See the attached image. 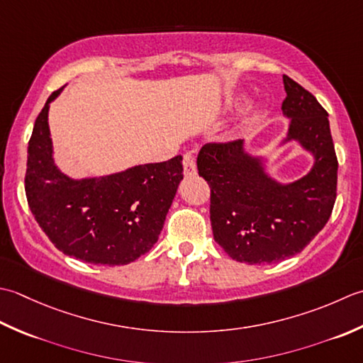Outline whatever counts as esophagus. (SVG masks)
Returning <instances> with one entry per match:
<instances>
[{
  "instance_id": "1",
  "label": "esophagus",
  "mask_w": 363,
  "mask_h": 363,
  "mask_svg": "<svg viewBox=\"0 0 363 363\" xmlns=\"http://www.w3.org/2000/svg\"><path fill=\"white\" fill-rule=\"evenodd\" d=\"M183 171H184V175L196 174V160L191 153L183 155Z\"/></svg>"
}]
</instances>
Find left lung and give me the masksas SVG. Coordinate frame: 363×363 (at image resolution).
Instances as JSON below:
<instances>
[{
    "label": "left lung",
    "instance_id": "left-lung-1",
    "mask_svg": "<svg viewBox=\"0 0 363 363\" xmlns=\"http://www.w3.org/2000/svg\"><path fill=\"white\" fill-rule=\"evenodd\" d=\"M284 86L282 113L291 119L286 140H299L315 157L306 177L290 184L269 179L241 139L205 144L197 157L199 175L211 189L214 241L241 263L269 264L299 254L335 203L338 161L328 111L290 77L284 75Z\"/></svg>",
    "mask_w": 363,
    "mask_h": 363
}]
</instances>
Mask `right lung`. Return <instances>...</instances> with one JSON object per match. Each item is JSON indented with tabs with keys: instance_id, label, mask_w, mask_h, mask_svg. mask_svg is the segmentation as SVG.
<instances>
[{
	"instance_id": "obj_1",
	"label": "right lung",
	"mask_w": 363,
	"mask_h": 363,
	"mask_svg": "<svg viewBox=\"0 0 363 363\" xmlns=\"http://www.w3.org/2000/svg\"><path fill=\"white\" fill-rule=\"evenodd\" d=\"M50 95L28 144L25 191L37 224L65 255L94 264H128L149 252L183 179L182 155L100 179L72 180L56 167Z\"/></svg>"
}]
</instances>
